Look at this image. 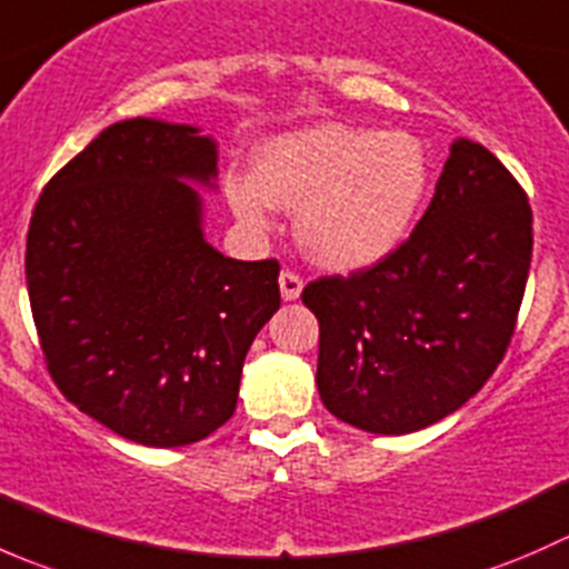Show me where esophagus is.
I'll use <instances>...</instances> for the list:
<instances>
[{"mask_svg":"<svg viewBox=\"0 0 569 569\" xmlns=\"http://www.w3.org/2000/svg\"><path fill=\"white\" fill-rule=\"evenodd\" d=\"M278 283H280V297H283L286 302L300 300V295H302V278H300V274L283 269V272H280V278H278Z\"/></svg>","mask_w":569,"mask_h":569,"instance_id":"34e87169","label":"esophagus"}]
</instances>
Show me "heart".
<instances>
[{"instance_id": "heart-1", "label": "heart", "mask_w": 569, "mask_h": 569, "mask_svg": "<svg viewBox=\"0 0 569 569\" xmlns=\"http://www.w3.org/2000/svg\"><path fill=\"white\" fill-rule=\"evenodd\" d=\"M429 192V157L405 131L317 123L256 148L252 178L231 176L226 198L250 228H267L272 206L297 209L306 258L330 272L386 261L416 226Z\"/></svg>"}]
</instances>
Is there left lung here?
<instances>
[{
  "label": "left lung",
  "mask_w": 569,
  "mask_h": 569,
  "mask_svg": "<svg viewBox=\"0 0 569 569\" xmlns=\"http://www.w3.org/2000/svg\"><path fill=\"white\" fill-rule=\"evenodd\" d=\"M531 244V206L512 173L479 142H451L410 239L302 291L319 319L327 410L375 435L418 432L460 410L512 341Z\"/></svg>",
  "instance_id": "left-lung-1"
}]
</instances>
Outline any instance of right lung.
Segmentation results:
<instances>
[{"label": "right lung", "instance_id": "add662e5", "mask_svg": "<svg viewBox=\"0 0 569 569\" xmlns=\"http://www.w3.org/2000/svg\"><path fill=\"white\" fill-rule=\"evenodd\" d=\"M217 140L198 126H107L38 198L27 291L62 396L153 449L198 443L237 410L252 338L280 308L278 261L206 242Z\"/></svg>", "mask_w": 569, "mask_h": 569}]
</instances>
